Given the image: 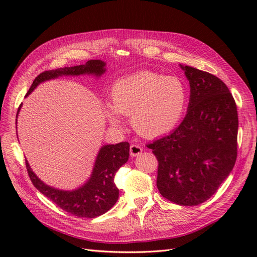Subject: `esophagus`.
Returning <instances> with one entry per match:
<instances>
[{
    "instance_id": "1",
    "label": "esophagus",
    "mask_w": 257,
    "mask_h": 257,
    "mask_svg": "<svg viewBox=\"0 0 257 257\" xmlns=\"http://www.w3.org/2000/svg\"><path fill=\"white\" fill-rule=\"evenodd\" d=\"M143 152V148L139 146V145H131L130 147V153H131V157H137Z\"/></svg>"
}]
</instances>
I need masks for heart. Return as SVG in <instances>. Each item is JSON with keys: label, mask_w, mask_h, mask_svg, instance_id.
I'll return each instance as SVG.
<instances>
[{"label": "heart", "mask_w": 257, "mask_h": 257, "mask_svg": "<svg viewBox=\"0 0 257 257\" xmlns=\"http://www.w3.org/2000/svg\"><path fill=\"white\" fill-rule=\"evenodd\" d=\"M111 105L105 114L118 124V114L131 115L139 135L155 138L173 131L181 121L189 102L186 84L176 76L145 71L115 80L110 90Z\"/></svg>", "instance_id": "1"}]
</instances>
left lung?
Masks as SVG:
<instances>
[{"instance_id":"1","label":"left lung","mask_w":257,"mask_h":257,"mask_svg":"<svg viewBox=\"0 0 257 257\" xmlns=\"http://www.w3.org/2000/svg\"><path fill=\"white\" fill-rule=\"evenodd\" d=\"M180 66L191 88L188 112L173 133L147 147L159 162L161 195L178 205L196 206L213 195L235 166L238 113L220 78Z\"/></svg>"}]
</instances>
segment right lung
Returning <instances> with one entry per match:
<instances>
[{
    "label": "right lung",
    "instance_id": "obj_1",
    "mask_svg": "<svg viewBox=\"0 0 257 257\" xmlns=\"http://www.w3.org/2000/svg\"><path fill=\"white\" fill-rule=\"evenodd\" d=\"M105 66L106 63L102 60H90L83 65L43 72L34 79L26 96L40 83L58 78L59 76H79L88 74L99 77L106 72ZM21 106L22 104L18 108L17 116ZM128 157L130 144L126 142L103 146L98 151L90 179L80 188L73 191H62L45 184L32 172L27 159L26 166L33 185L58 207L75 216L93 219L107 212L118 200L119 190L114 184V176L118 169L127 162Z\"/></svg>",
    "mask_w": 257,
    "mask_h": 257
}]
</instances>
